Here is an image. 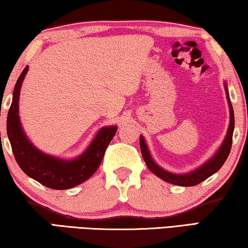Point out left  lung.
Returning <instances> with one entry per match:
<instances>
[{"label": "left lung", "mask_w": 248, "mask_h": 248, "mask_svg": "<svg viewBox=\"0 0 248 248\" xmlns=\"http://www.w3.org/2000/svg\"><path fill=\"white\" fill-rule=\"evenodd\" d=\"M224 90L226 93V99H228L229 104V109H230V124H229V129L228 132H226V136L224 138L223 142L220 145V148L217 149V152L213 154L212 157H210L208 161H205L202 165H200L197 169L192 170L191 171H188V173L184 174H176L171 173L163 169V167L156 164V162L154 161L152 155L150 153L149 146L146 144V141L144 137L140 136V149L142 156L145 162L146 166L149 167V170L152 171L154 175H156L157 177L173 185H177V186H183V187H191L196 186V185L200 184L203 182L210 176L216 174L217 170H219L222 165L224 164V162L228 158L231 146H232V138H233V131H234V111L232 104H231L230 100V95H229V90L228 85L224 82Z\"/></svg>", "instance_id": "left-lung-1"}]
</instances>
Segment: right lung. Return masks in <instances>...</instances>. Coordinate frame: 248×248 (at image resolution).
<instances>
[{"mask_svg":"<svg viewBox=\"0 0 248 248\" xmlns=\"http://www.w3.org/2000/svg\"><path fill=\"white\" fill-rule=\"evenodd\" d=\"M28 66L15 84L13 99L7 114L6 130L14 156L29 177L51 189L63 190L78 186L93 175L103 161L105 151L117 132V125L99 129L90 145L78 156L61 158L40 151L25 133L19 119V94Z\"/></svg>","mask_w":248,"mask_h":248,"instance_id":"add662e5","label":"right lung"}]
</instances>
